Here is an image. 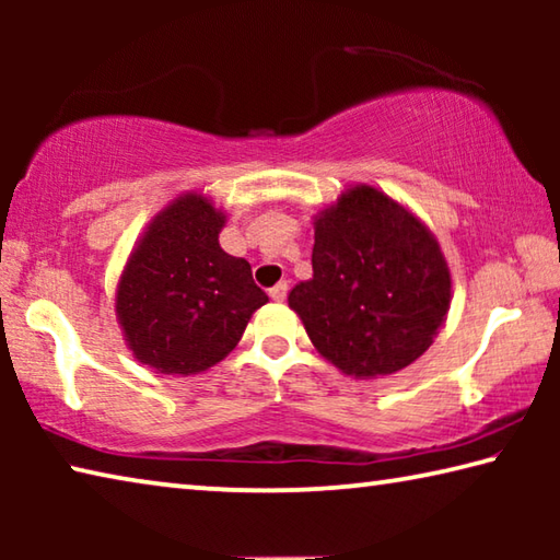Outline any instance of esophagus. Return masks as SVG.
<instances>
[{
	"label": "esophagus",
	"instance_id": "esophagus-1",
	"mask_svg": "<svg viewBox=\"0 0 560 560\" xmlns=\"http://www.w3.org/2000/svg\"><path fill=\"white\" fill-rule=\"evenodd\" d=\"M287 293H289V283H287V281H279L277 287L269 289V296H271L273 301H283V299H287Z\"/></svg>",
	"mask_w": 560,
	"mask_h": 560
}]
</instances>
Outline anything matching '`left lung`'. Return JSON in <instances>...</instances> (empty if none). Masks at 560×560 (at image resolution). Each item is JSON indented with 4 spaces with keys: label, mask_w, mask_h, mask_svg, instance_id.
Instances as JSON below:
<instances>
[{
    "label": "left lung",
    "mask_w": 560,
    "mask_h": 560,
    "mask_svg": "<svg viewBox=\"0 0 560 560\" xmlns=\"http://www.w3.org/2000/svg\"><path fill=\"white\" fill-rule=\"evenodd\" d=\"M314 279L289 293L311 343L346 375L402 371L450 311V271L415 217L360 185L316 222Z\"/></svg>",
    "instance_id": "1"
}]
</instances>
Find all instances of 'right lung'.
<instances>
[{"mask_svg": "<svg viewBox=\"0 0 560 560\" xmlns=\"http://www.w3.org/2000/svg\"><path fill=\"white\" fill-rule=\"evenodd\" d=\"M224 217L185 195L150 224L118 287V318L140 363L158 373L207 371L240 343L269 301L249 261L220 246Z\"/></svg>", "mask_w": 560, "mask_h": 560, "instance_id": "add662e5", "label": "right lung"}]
</instances>
